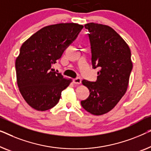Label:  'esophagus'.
<instances>
[{"label": "esophagus", "mask_w": 151, "mask_h": 151, "mask_svg": "<svg viewBox=\"0 0 151 151\" xmlns=\"http://www.w3.org/2000/svg\"><path fill=\"white\" fill-rule=\"evenodd\" d=\"M73 82L75 84H80L82 83V80H81L80 78H76L75 79H73Z\"/></svg>", "instance_id": "obj_1"}]
</instances>
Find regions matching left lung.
Instances as JSON below:
<instances>
[{"label": "left lung", "instance_id": "1", "mask_svg": "<svg viewBox=\"0 0 151 151\" xmlns=\"http://www.w3.org/2000/svg\"><path fill=\"white\" fill-rule=\"evenodd\" d=\"M88 30L93 69L99 67L95 82L82 80L90 91L82 108L93 115H102L114 108L127 89L132 70L131 51L123 39L110 27L95 23L84 25Z\"/></svg>", "mask_w": 151, "mask_h": 151}]
</instances>
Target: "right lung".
Here are the masks:
<instances>
[{"instance_id": "obj_1", "label": "right lung", "mask_w": 151, "mask_h": 151, "mask_svg": "<svg viewBox=\"0 0 151 151\" xmlns=\"http://www.w3.org/2000/svg\"><path fill=\"white\" fill-rule=\"evenodd\" d=\"M83 28L75 23H62L41 28L23 43L16 60L17 86L32 108L45 111L56 106L69 86L52 65L60 58Z\"/></svg>"}]
</instances>
